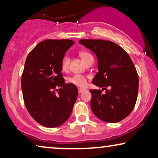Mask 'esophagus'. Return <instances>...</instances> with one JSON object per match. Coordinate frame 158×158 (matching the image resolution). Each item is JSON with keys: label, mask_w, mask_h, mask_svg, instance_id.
<instances>
[{"label": "esophagus", "mask_w": 158, "mask_h": 158, "mask_svg": "<svg viewBox=\"0 0 158 158\" xmlns=\"http://www.w3.org/2000/svg\"><path fill=\"white\" fill-rule=\"evenodd\" d=\"M85 91V89H81V88H79L78 89V93L79 94H82V93Z\"/></svg>", "instance_id": "obj_1"}]
</instances>
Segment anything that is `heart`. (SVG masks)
<instances>
[{
	"label": "heart",
	"instance_id": "obj_1",
	"mask_svg": "<svg viewBox=\"0 0 158 158\" xmlns=\"http://www.w3.org/2000/svg\"><path fill=\"white\" fill-rule=\"evenodd\" d=\"M80 57H81V60H83V62H85L86 60L88 59V57H92L91 55H90L89 53L87 52H81L79 54ZM69 64V57L68 56H64L63 59L62 60V70H65L68 68ZM69 81L71 83L75 85V86L79 88H84L85 87L86 85H87V80L83 75H75L74 76L70 77L69 79Z\"/></svg>",
	"mask_w": 158,
	"mask_h": 158
}]
</instances>
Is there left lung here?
I'll list each match as a JSON object with an SVG mask.
<instances>
[{
	"mask_svg": "<svg viewBox=\"0 0 158 158\" xmlns=\"http://www.w3.org/2000/svg\"><path fill=\"white\" fill-rule=\"evenodd\" d=\"M79 43L96 55L98 72L92 83L105 90H90L93 112L103 122H120L132 111L137 98L139 77L130 57L110 41L81 40Z\"/></svg>",
	"mask_w": 158,
	"mask_h": 158,
	"instance_id": "obj_1",
	"label": "left lung"
}]
</instances>
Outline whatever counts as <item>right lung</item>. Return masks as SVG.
<instances>
[{"label":"right lung","instance_id":"1","mask_svg":"<svg viewBox=\"0 0 158 158\" xmlns=\"http://www.w3.org/2000/svg\"><path fill=\"white\" fill-rule=\"evenodd\" d=\"M70 40H47L39 43L26 60L21 89L31 117L46 127H57L68 119L78 90L62 77V60L74 44Z\"/></svg>","mask_w":158,"mask_h":158}]
</instances>
